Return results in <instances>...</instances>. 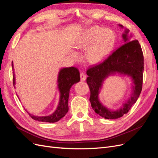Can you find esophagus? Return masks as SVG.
I'll return each instance as SVG.
<instances>
[{
  "instance_id": "1",
  "label": "esophagus",
  "mask_w": 158,
  "mask_h": 158,
  "mask_svg": "<svg viewBox=\"0 0 158 158\" xmlns=\"http://www.w3.org/2000/svg\"><path fill=\"white\" fill-rule=\"evenodd\" d=\"M85 79H86V75H85L84 73H80V80H81V81L84 82V81L85 80Z\"/></svg>"
}]
</instances>
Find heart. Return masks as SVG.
<instances>
[{
	"label": "heart",
	"mask_w": 158,
	"mask_h": 158,
	"mask_svg": "<svg viewBox=\"0 0 158 158\" xmlns=\"http://www.w3.org/2000/svg\"><path fill=\"white\" fill-rule=\"evenodd\" d=\"M115 36L110 30L94 26L85 30L74 42V47L79 51L86 49L85 59L91 64H97L102 61L111 51ZM74 58L78 55L73 53Z\"/></svg>",
	"instance_id": "1"
}]
</instances>
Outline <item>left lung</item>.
I'll return each mask as SVG.
<instances>
[{
    "label": "left lung",
    "mask_w": 158,
    "mask_h": 158,
    "mask_svg": "<svg viewBox=\"0 0 158 158\" xmlns=\"http://www.w3.org/2000/svg\"><path fill=\"white\" fill-rule=\"evenodd\" d=\"M121 27L123 26L119 25ZM128 30H125L123 38L125 44L112 52L101 63L87 70L86 82L90 89L89 101L94 111L103 118L116 119L127 113L139 98L142 89L144 56L138 40L130 41ZM116 72L131 76L133 81L131 97L117 111L109 110L99 102L98 95L104 80Z\"/></svg>",
    "instance_id": "8db88e82"
}]
</instances>
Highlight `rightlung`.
Listing matches in <instances>:
<instances>
[{"label": "right lung", "instance_id": "add662e5", "mask_svg": "<svg viewBox=\"0 0 158 158\" xmlns=\"http://www.w3.org/2000/svg\"><path fill=\"white\" fill-rule=\"evenodd\" d=\"M13 68V63L12 62ZM80 72L75 67L64 68L60 69L58 76V86L60 92V100L56 111L49 116L37 117L30 114L35 121L47 123H55L64 117L69 111V97L70 89L73 84L80 82ZM13 84L15 85V78L13 74Z\"/></svg>", "mask_w": 158, "mask_h": 158}]
</instances>
